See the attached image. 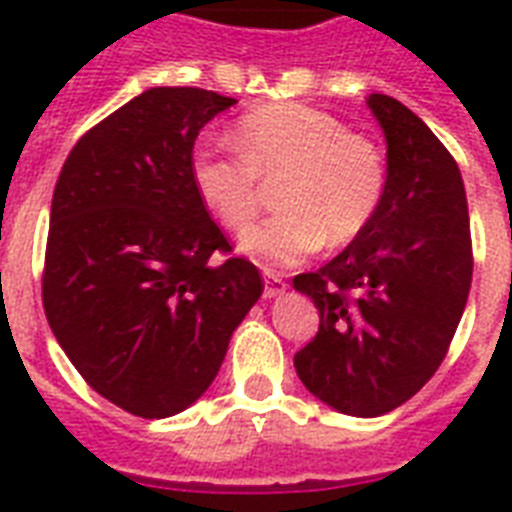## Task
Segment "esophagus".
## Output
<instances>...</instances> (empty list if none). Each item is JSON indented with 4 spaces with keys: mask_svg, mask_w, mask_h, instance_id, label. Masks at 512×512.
<instances>
[{
    "mask_svg": "<svg viewBox=\"0 0 512 512\" xmlns=\"http://www.w3.org/2000/svg\"><path fill=\"white\" fill-rule=\"evenodd\" d=\"M265 276V300H271V297L281 295L284 289H287V281L281 279V273H273V271H263Z\"/></svg>",
    "mask_w": 512,
    "mask_h": 512,
    "instance_id": "esophagus-1",
    "label": "esophagus"
}]
</instances>
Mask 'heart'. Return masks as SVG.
Listing matches in <instances>:
<instances>
[{"mask_svg":"<svg viewBox=\"0 0 512 512\" xmlns=\"http://www.w3.org/2000/svg\"><path fill=\"white\" fill-rule=\"evenodd\" d=\"M233 146L239 156L207 148L191 156L193 191L228 231L241 233L263 207V185L276 183L281 212L241 239L268 263H297L324 241H356L385 196L377 143L321 108L295 100L252 108L233 127Z\"/></svg>","mask_w":512,"mask_h":512,"instance_id":"heart-1","label":"heart"}]
</instances>
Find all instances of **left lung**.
I'll list each match as a JSON object with an SVG mask.
<instances>
[{"label": "left lung", "instance_id": "obj_1", "mask_svg": "<svg viewBox=\"0 0 512 512\" xmlns=\"http://www.w3.org/2000/svg\"><path fill=\"white\" fill-rule=\"evenodd\" d=\"M388 143V183L356 241L295 289L319 308V332L295 353L313 396L342 414L380 417L436 374L468 303L473 244L452 154L396 98H366Z\"/></svg>", "mask_w": 512, "mask_h": 512}]
</instances>
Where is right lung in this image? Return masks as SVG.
Instances as JSON below:
<instances>
[{
  "mask_svg": "<svg viewBox=\"0 0 512 512\" xmlns=\"http://www.w3.org/2000/svg\"><path fill=\"white\" fill-rule=\"evenodd\" d=\"M236 100L151 87L79 138L50 209L42 303L92 390L143 420L212 385L233 329L263 295L193 191L201 127Z\"/></svg>",
  "mask_w": 512,
  "mask_h": 512,
  "instance_id": "1",
  "label": "right lung"
}]
</instances>
